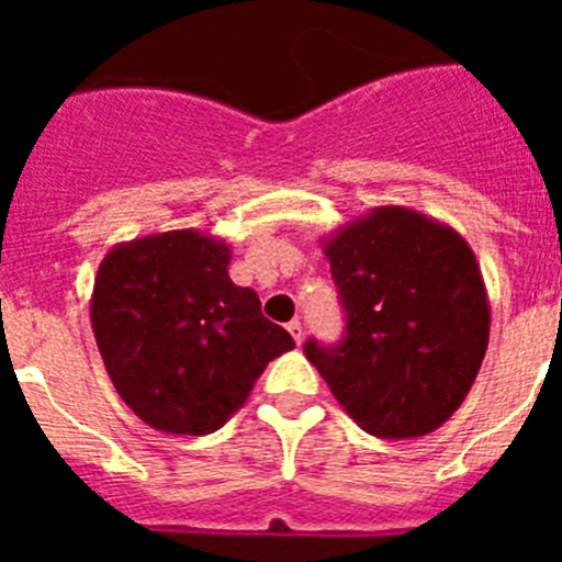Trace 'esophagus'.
Wrapping results in <instances>:
<instances>
[{"mask_svg": "<svg viewBox=\"0 0 562 562\" xmlns=\"http://www.w3.org/2000/svg\"><path fill=\"white\" fill-rule=\"evenodd\" d=\"M286 331H290L292 340H295V342L304 340V326H301V321H297V317H295V321H290V324H286Z\"/></svg>", "mask_w": 562, "mask_h": 562, "instance_id": "1", "label": "esophagus"}]
</instances>
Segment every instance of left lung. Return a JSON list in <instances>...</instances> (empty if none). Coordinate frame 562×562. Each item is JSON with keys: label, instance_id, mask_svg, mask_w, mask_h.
<instances>
[{"label": "left lung", "instance_id": "obj_1", "mask_svg": "<svg viewBox=\"0 0 562 562\" xmlns=\"http://www.w3.org/2000/svg\"><path fill=\"white\" fill-rule=\"evenodd\" d=\"M346 310L337 349L306 342L340 408L366 434L416 439L473 389L490 297L467 238L405 205H376L321 238Z\"/></svg>", "mask_w": 562, "mask_h": 562}]
</instances>
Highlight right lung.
Masks as SVG:
<instances>
[{
    "label": "right lung",
    "instance_id": "add662e5",
    "mask_svg": "<svg viewBox=\"0 0 562 562\" xmlns=\"http://www.w3.org/2000/svg\"><path fill=\"white\" fill-rule=\"evenodd\" d=\"M231 245L168 231L121 241L103 256L89 321L114 389L154 430L205 436L250 396L290 331L261 315L250 286L227 276Z\"/></svg>",
    "mask_w": 562,
    "mask_h": 562
}]
</instances>
